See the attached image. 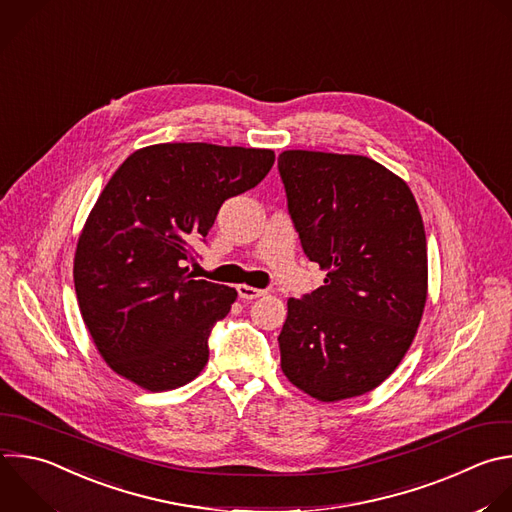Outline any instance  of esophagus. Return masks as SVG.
Returning <instances> with one entry per match:
<instances>
[{"instance_id": "1", "label": "esophagus", "mask_w": 512, "mask_h": 512, "mask_svg": "<svg viewBox=\"0 0 512 512\" xmlns=\"http://www.w3.org/2000/svg\"><path fill=\"white\" fill-rule=\"evenodd\" d=\"M237 293H239L241 299L251 301V299L261 297L265 291H263V289H257V287H251V285H237Z\"/></svg>"}]
</instances>
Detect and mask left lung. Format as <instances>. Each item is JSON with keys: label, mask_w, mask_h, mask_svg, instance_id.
<instances>
[{"label": "left lung", "mask_w": 512, "mask_h": 512, "mask_svg": "<svg viewBox=\"0 0 512 512\" xmlns=\"http://www.w3.org/2000/svg\"><path fill=\"white\" fill-rule=\"evenodd\" d=\"M303 253L323 285L287 301V380L321 402L378 388L406 356L428 295L422 215L410 187L360 154L285 150L277 160Z\"/></svg>", "instance_id": "left-lung-1"}]
</instances>
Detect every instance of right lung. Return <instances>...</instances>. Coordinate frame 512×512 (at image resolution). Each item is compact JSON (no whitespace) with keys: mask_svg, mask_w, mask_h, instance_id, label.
<instances>
[{"mask_svg":"<svg viewBox=\"0 0 512 512\" xmlns=\"http://www.w3.org/2000/svg\"><path fill=\"white\" fill-rule=\"evenodd\" d=\"M273 162L267 148L164 142L118 166L74 257L82 319L118 376L162 392L201 374L211 329L237 291L193 279V243L207 237L221 205L257 187Z\"/></svg>","mask_w":512,"mask_h":512,"instance_id":"add662e5","label":"right lung"}]
</instances>
